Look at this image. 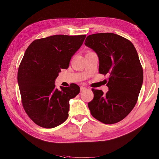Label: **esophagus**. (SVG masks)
I'll return each instance as SVG.
<instances>
[{
	"mask_svg": "<svg viewBox=\"0 0 159 159\" xmlns=\"http://www.w3.org/2000/svg\"><path fill=\"white\" fill-rule=\"evenodd\" d=\"M86 89H87V88H85V87H83V86H81V87H80V90H81V91H85V90H86Z\"/></svg>",
	"mask_w": 159,
	"mask_h": 159,
	"instance_id": "34e87169",
	"label": "esophagus"
}]
</instances>
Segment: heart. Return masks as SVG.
<instances>
[{
  "mask_svg": "<svg viewBox=\"0 0 159 159\" xmlns=\"http://www.w3.org/2000/svg\"><path fill=\"white\" fill-rule=\"evenodd\" d=\"M88 52H90V51H88ZM88 52H87V53H88Z\"/></svg>",
  "mask_w": 159,
  "mask_h": 159,
  "instance_id": "heart-1",
  "label": "heart"
}]
</instances>
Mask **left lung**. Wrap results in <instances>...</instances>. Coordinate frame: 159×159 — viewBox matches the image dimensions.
Returning <instances> with one entry per match:
<instances>
[{
	"label": "left lung",
	"mask_w": 159,
	"mask_h": 159,
	"mask_svg": "<svg viewBox=\"0 0 159 159\" xmlns=\"http://www.w3.org/2000/svg\"><path fill=\"white\" fill-rule=\"evenodd\" d=\"M85 45L97 53L99 74L109 75L106 93L92 89L90 113L103 123H118L133 110L141 89L143 71L137 52L131 41L113 33L89 35Z\"/></svg>",
	"instance_id": "8db88e82"
}]
</instances>
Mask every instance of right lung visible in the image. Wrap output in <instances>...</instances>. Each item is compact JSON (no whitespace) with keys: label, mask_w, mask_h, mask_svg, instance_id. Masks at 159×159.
Wrapping results in <instances>:
<instances>
[{"label":"right lung","mask_w":159,"mask_h":159,"mask_svg":"<svg viewBox=\"0 0 159 159\" xmlns=\"http://www.w3.org/2000/svg\"><path fill=\"white\" fill-rule=\"evenodd\" d=\"M86 35H54L34 40L19 66L18 83L25 112L38 125L54 128L68 117L69 101L80 88H55L61 69L69 67L71 57L82 45Z\"/></svg>","instance_id":"1"}]
</instances>
